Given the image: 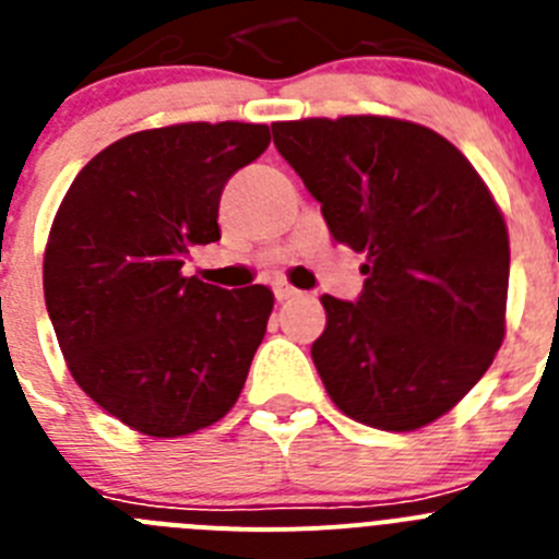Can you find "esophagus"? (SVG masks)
<instances>
[{
    "mask_svg": "<svg viewBox=\"0 0 559 559\" xmlns=\"http://www.w3.org/2000/svg\"><path fill=\"white\" fill-rule=\"evenodd\" d=\"M296 294H299V290H296V288H290V285H285V283L274 285V296H276V302H285V299H294Z\"/></svg>",
    "mask_w": 559,
    "mask_h": 559,
    "instance_id": "obj_1",
    "label": "esophagus"
}]
</instances>
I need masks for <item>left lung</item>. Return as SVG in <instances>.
<instances>
[{
	"label": "left lung",
	"instance_id": "1",
	"mask_svg": "<svg viewBox=\"0 0 559 559\" xmlns=\"http://www.w3.org/2000/svg\"><path fill=\"white\" fill-rule=\"evenodd\" d=\"M274 145L322 204L330 235L367 254L355 302L322 296L310 355L330 400L380 431L451 412L507 330L510 235L445 136L392 117L274 122Z\"/></svg>",
	"mask_w": 559,
	"mask_h": 559
}]
</instances>
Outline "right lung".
I'll return each instance as SVG.
<instances>
[{
  "mask_svg": "<svg viewBox=\"0 0 559 559\" xmlns=\"http://www.w3.org/2000/svg\"><path fill=\"white\" fill-rule=\"evenodd\" d=\"M269 126L181 122L122 136L75 176L44 251L49 322L78 386L147 437H185L237 403L274 294L185 276L221 240L226 181Z\"/></svg>",
  "mask_w": 559,
  "mask_h": 559,
  "instance_id": "right-lung-1",
  "label": "right lung"
}]
</instances>
